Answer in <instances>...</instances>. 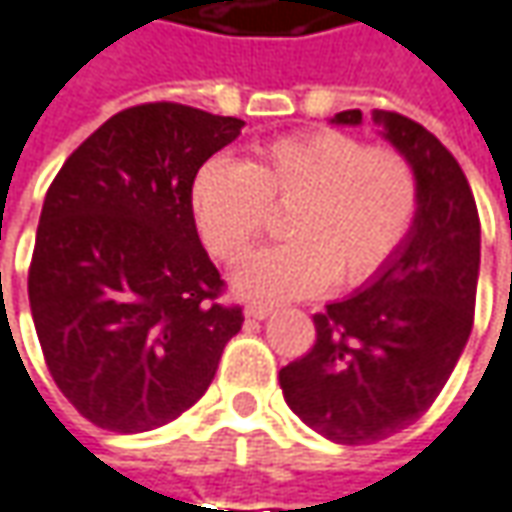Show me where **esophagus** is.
Instances as JSON below:
<instances>
[{"label":"esophagus","instance_id":"34e87169","mask_svg":"<svg viewBox=\"0 0 512 512\" xmlns=\"http://www.w3.org/2000/svg\"><path fill=\"white\" fill-rule=\"evenodd\" d=\"M244 314H247L250 320H268L270 314H273V308L265 305V302H250V305L244 308Z\"/></svg>","mask_w":512,"mask_h":512}]
</instances>
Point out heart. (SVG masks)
Returning <instances> with one entry per match:
<instances>
[{
    "mask_svg": "<svg viewBox=\"0 0 512 512\" xmlns=\"http://www.w3.org/2000/svg\"><path fill=\"white\" fill-rule=\"evenodd\" d=\"M210 253L239 265L285 210L291 242L253 256L236 276L247 299L279 302L377 279L421 210L418 169L406 152L340 129H308L262 143L244 164L213 158L190 190Z\"/></svg>",
    "mask_w": 512,
    "mask_h": 512,
    "instance_id": "b5f03b06",
    "label": "heart"
}]
</instances>
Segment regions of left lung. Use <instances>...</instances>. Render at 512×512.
I'll return each instance as SVG.
<instances>
[{
    "label": "left lung",
    "mask_w": 512,
    "mask_h": 512,
    "mask_svg": "<svg viewBox=\"0 0 512 512\" xmlns=\"http://www.w3.org/2000/svg\"><path fill=\"white\" fill-rule=\"evenodd\" d=\"M337 123H360L348 109ZM418 169L421 210L406 244L369 288L314 314V345L279 371L294 415L337 444H374L441 395L475 320L481 227L461 164L429 129L377 112Z\"/></svg>",
    "instance_id": "obj_1"
}]
</instances>
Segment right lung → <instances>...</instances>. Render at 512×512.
Instances as JSON below:
<instances>
[{"label":"right lung","mask_w":512,"mask_h":512,"mask_svg":"<svg viewBox=\"0 0 512 512\" xmlns=\"http://www.w3.org/2000/svg\"><path fill=\"white\" fill-rule=\"evenodd\" d=\"M244 120L141 103L80 143L45 192L28 299L45 366L109 432L175 421L213 383L242 331L198 239L190 190Z\"/></svg>","instance_id":"right-lung-1"}]
</instances>
